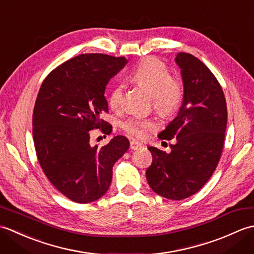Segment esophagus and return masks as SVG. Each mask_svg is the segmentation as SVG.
I'll return each mask as SVG.
<instances>
[{"label":"esophagus","mask_w":254,"mask_h":254,"mask_svg":"<svg viewBox=\"0 0 254 254\" xmlns=\"http://www.w3.org/2000/svg\"><path fill=\"white\" fill-rule=\"evenodd\" d=\"M130 147L133 150H136V149H139V148L142 147V144L139 143V142H137V141H135V139H133V141L130 142Z\"/></svg>","instance_id":"esophagus-1"}]
</instances>
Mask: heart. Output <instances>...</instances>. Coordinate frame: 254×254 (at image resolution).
<instances>
[{"label": "heart", "instance_id": "heart-1", "mask_svg": "<svg viewBox=\"0 0 254 254\" xmlns=\"http://www.w3.org/2000/svg\"><path fill=\"white\" fill-rule=\"evenodd\" d=\"M131 78L152 95L155 109L163 115H170L179 107L183 97L182 84L171 77L169 69L158 59H144L131 72ZM123 93L122 83H118L112 87L109 105L113 109L121 107ZM122 127L130 135L143 138L156 127V122L152 119L131 118L122 124Z\"/></svg>", "mask_w": 254, "mask_h": 254}]
</instances>
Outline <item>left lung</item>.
Masks as SVG:
<instances>
[{
  "label": "left lung",
  "instance_id": "8db88e82",
  "mask_svg": "<svg viewBox=\"0 0 254 254\" xmlns=\"http://www.w3.org/2000/svg\"><path fill=\"white\" fill-rule=\"evenodd\" d=\"M183 99L176 118L158 134L176 138L170 153L148 147L153 163L146 170L152 190L169 199L193 195L212 177L223 152L227 106L214 74L190 53H178Z\"/></svg>",
  "mask_w": 254,
  "mask_h": 254
}]
</instances>
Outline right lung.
<instances>
[{
	"label": "right lung",
	"mask_w": 254,
	"mask_h": 254,
	"mask_svg": "<svg viewBox=\"0 0 254 254\" xmlns=\"http://www.w3.org/2000/svg\"><path fill=\"white\" fill-rule=\"evenodd\" d=\"M126 58L80 55L48 75L37 96L32 136L38 160L48 179L72 201L89 203L108 191L112 167L130 142L117 135L102 147L91 146L89 131L112 127L100 119L108 112L105 89L126 65Z\"/></svg>",
	"instance_id": "1"
}]
</instances>
